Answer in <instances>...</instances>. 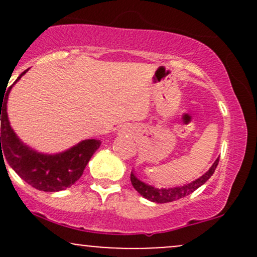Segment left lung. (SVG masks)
<instances>
[{"label": "left lung", "mask_w": 257, "mask_h": 257, "mask_svg": "<svg viewBox=\"0 0 257 257\" xmlns=\"http://www.w3.org/2000/svg\"><path fill=\"white\" fill-rule=\"evenodd\" d=\"M217 164H219V158L215 161V163L211 166L210 169H209L204 175L200 176V178L197 179L196 181H192L191 184L181 186V187L168 188V190L167 188H155L152 187V186L143 182L140 179H138L133 172L131 174V181H132V185L134 186L135 190H137L141 196L145 197L146 199L151 200V202H155V203H169V202H174V200L176 199L184 198V197L194 192V191H196L198 187H200L203 184H205V182L209 180V178L214 174Z\"/></svg>", "instance_id": "left-lung-1"}]
</instances>
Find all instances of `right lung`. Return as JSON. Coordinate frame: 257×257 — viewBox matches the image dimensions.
Segmentation results:
<instances>
[{"instance_id":"right-lung-1","label":"right lung","mask_w":257,"mask_h":257,"mask_svg":"<svg viewBox=\"0 0 257 257\" xmlns=\"http://www.w3.org/2000/svg\"><path fill=\"white\" fill-rule=\"evenodd\" d=\"M26 71L28 70H25L17 81H19ZM17 81L14 83H17ZM12 85L6 91L5 99L0 96V157H5L14 172L37 190L44 192H58L70 187L81 178L85 166L93 153L99 149L101 141L88 139L58 155H42L34 151L18 139L10 125L7 99Z\"/></svg>"}]
</instances>
